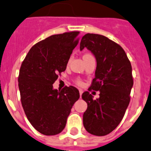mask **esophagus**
<instances>
[{
  "label": "esophagus",
  "mask_w": 151,
  "mask_h": 151,
  "mask_svg": "<svg viewBox=\"0 0 151 151\" xmlns=\"http://www.w3.org/2000/svg\"><path fill=\"white\" fill-rule=\"evenodd\" d=\"M79 93H80V97H81L82 94H83V90H82V89H79Z\"/></svg>",
  "instance_id": "34e87169"
}]
</instances>
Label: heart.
I'll list each match as a JSON object with an SVG mask.
<instances>
[{"mask_svg": "<svg viewBox=\"0 0 151 151\" xmlns=\"http://www.w3.org/2000/svg\"><path fill=\"white\" fill-rule=\"evenodd\" d=\"M91 54H85L84 55H83V58H85V57H91ZM78 83V84H80V85H81L82 84V82L81 81H78V82H77Z\"/></svg>", "mask_w": 151, "mask_h": 151, "instance_id": "b5f03b06", "label": "heart"}]
</instances>
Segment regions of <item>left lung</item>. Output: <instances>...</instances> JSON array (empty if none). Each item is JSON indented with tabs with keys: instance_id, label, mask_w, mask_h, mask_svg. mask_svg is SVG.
<instances>
[{
	"instance_id": "1",
	"label": "left lung",
	"mask_w": 151,
	"mask_h": 151,
	"mask_svg": "<svg viewBox=\"0 0 151 151\" xmlns=\"http://www.w3.org/2000/svg\"><path fill=\"white\" fill-rule=\"evenodd\" d=\"M85 47L97 60L95 78L88 91L100 93L97 99L88 91L82 94L87 103L83 124L88 133L105 136L120 124L129 104L134 82L132 65L122 46L104 35L86 34L81 41L80 49Z\"/></svg>"
}]
</instances>
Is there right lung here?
Masks as SVG:
<instances>
[{
	"mask_svg": "<svg viewBox=\"0 0 151 151\" xmlns=\"http://www.w3.org/2000/svg\"><path fill=\"white\" fill-rule=\"evenodd\" d=\"M78 34L73 31L48 37L35 43L22 63L18 82L22 108L32 127L44 135H55L64 129L80 97L74 86L53 88L78 43Z\"/></svg>",
	"mask_w": 151,
	"mask_h": 151,
	"instance_id": "add662e5",
	"label": "right lung"
}]
</instances>
